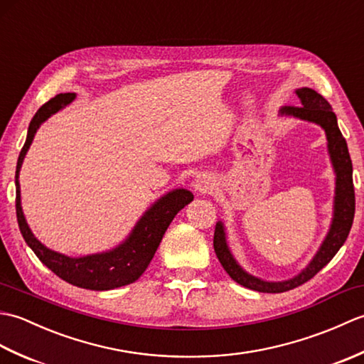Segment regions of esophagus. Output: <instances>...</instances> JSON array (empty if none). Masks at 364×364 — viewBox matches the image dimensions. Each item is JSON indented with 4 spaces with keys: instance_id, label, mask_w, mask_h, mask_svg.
<instances>
[{
    "instance_id": "34e87169",
    "label": "esophagus",
    "mask_w": 364,
    "mask_h": 364,
    "mask_svg": "<svg viewBox=\"0 0 364 364\" xmlns=\"http://www.w3.org/2000/svg\"><path fill=\"white\" fill-rule=\"evenodd\" d=\"M192 188L197 191L198 194H210V192L214 189V180L206 173H200L194 178L192 181Z\"/></svg>"
}]
</instances>
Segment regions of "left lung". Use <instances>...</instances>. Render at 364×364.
Instances as JSON below:
<instances>
[{"instance_id": "left-lung-1", "label": "left lung", "mask_w": 364, "mask_h": 364, "mask_svg": "<svg viewBox=\"0 0 364 364\" xmlns=\"http://www.w3.org/2000/svg\"><path fill=\"white\" fill-rule=\"evenodd\" d=\"M296 95L299 97L301 106H284L280 109V115L282 117H294L316 123V125H319L326 131L328 156L335 172L333 215H331L327 235L323 237L322 244L319 245L318 252L314 253L311 261L297 275L282 282L262 280V278L247 272L230 250L225 223L222 220L215 223L214 252L218 255L222 267L225 269V272L236 283L258 292H284L311 280L341 249L347 236H349L353 222L355 191L352 180V161L349 150H347L346 139L343 137L341 131H339L336 115L327 100L310 87L296 89Z\"/></svg>"}]
</instances>
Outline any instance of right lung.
I'll return each mask as SVG.
<instances>
[{
	"mask_svg": "<svg viewBox=\"0 0 364 364\" xmlns=\"http://www.w3.org/2000/svg\"><path fill=\"white\" fill-rule=\"evenodd\" d=\"M76 98L75 94H59L50 102H46L41 109L36 112L29 123L26 142L23 145L15 170V208H17L18 227L26 244L31 247L37 258L48 267L51 272L56 274L64 282L73 286L92 291H109L127 286L136 282L145 269L149 267L150 261L156 253L162 236H164L170 222L180 213L184 206L189 205L194 196L188 189H172L167 194L159 197L141 219L136 222L129 235L123 241L115 245L114 249L84 255V257H67L64 253L54 252L43 245L31 231L25 214L21 208L20 194V168L25 161L31 144L34 141L37 129L43 122L48 120L51 115L64 109Z\"/></svg>",
	"mask_w": 364,
	"mask_h": 364,
	"instance_id": "right-lung-1",
	"label": "right lung"
}]
</instances>
